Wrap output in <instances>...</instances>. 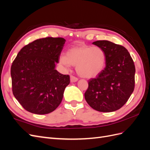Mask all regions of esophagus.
Returning <instances> with one entry per match:
<instances>
[{
  "mask_svg": "<svg viewBox=\"0 0 150 150\" xmlns=\"http://www.w3.org/2000/svg\"><path fill=\"white\" fill-rule=\"evenodd\" d=\"M70 80H71V83H74V82H76V81H78V79L76 77L71 75V76H70Z\"/></svg>",
  "mask_w": 150,
  "mask_h": 150,
  "instance_id": "34e87169",
  "label": "esophagus"
}]
</instances>
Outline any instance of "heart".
Segmentation results:
<instances>
[{
	"label": "heart",
	"mask_w": 150,
	"mask_h": 150,
	"mask_svg": "<svg viewBox=\"0 0 150 150\" xmlns=\"http://www.w3.org/2000/svg\"><path fill=\"white\" fill-rule=\"evenodd\" d=\"M106 56L104 50L98 46L78 45L62 54L59 63L66 67L76 66L78 74L84 78H93L104 69Z\"/></svg>",
	"instance_id": "heart-1"
}]
</instances>
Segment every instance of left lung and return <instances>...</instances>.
<instances>
[{"mask_svg":"<svg viewBox=\"0 0 150 150\" xmlns=\"http://www.w3.org/2000/svg\"><path fill=\"white\" fill-rule=\"evenodd\" d=\"M93 44L105 52L106 67L96 78L88 81L85 99L96 111H116L124 106L134 91L133 60L128 50L121 45L104 40Z\"/></svg>","mask_w":150,"mask_h":150,"instance_id":"1","label":"left lung"}]
</instances>
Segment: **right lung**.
Listing matches in <instances>:
<instances>
[{
  "label": "right lung",
  "instance_id": "right-lung-1",
  "mask_svg": "<svg viewBox=\"0 0 150 150\" xmlns=\"http://www.w3.org/2000/svg\"><path fill=\"white\" fill-rule=\"evenodd\" d=\"M66 40L48 37L21 49L11 68L13 96L26 111L48 114L61 104L69 75L55 69Z\"/></svg>",
  "mask_w": 150,
  "mask_h": 150
}]
</instances>
